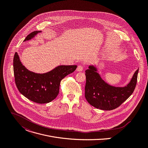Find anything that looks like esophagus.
I'll use <instances>...</instances> for the list:
<instances>
[{
	"mask_svg": "<svg viewBox=\"0 0 148 148\" xmlns=\"http://www.w3.org/2000/svg\"><path fill=\"white\" fill-rule=\"evenodd\" d=\"M83 70V66L82 65H78L77 69V71H82Z\"/></svg>",
	"mask_w": 148,
	"mask_h": 148,
	"instance_id": "1",
	"label": "esophagus"
}]
</instances>
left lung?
<instances>
[{"instance_id": "left-lung-1", "label": "left lung", "mask_w": 148, "mask_h": 148, "mask_svg": "<svg viewBox=\"0 0 148 148\" xmlns=\"http://www.w3.org/2000/svg\"><path fill=\"white\" fill-rule=\"evenodd\" d=\"M97 71V69L93 65H90L85 71V97L89 104L97 109L103 110L115 109L125 101L135 90L139 69L134 73L130 83L123 87L108 84Z\"/></svg>"}]
</instances>
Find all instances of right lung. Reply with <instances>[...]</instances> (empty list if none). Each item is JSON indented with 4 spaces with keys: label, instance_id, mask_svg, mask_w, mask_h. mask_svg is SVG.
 <instances>
[{
    "label": "right lung",
    "instance_id": "obj_1",
    "mask_svg": "<svg viewBox=\"0 0 148 148\" xmlns=\"http://www.w3.org/2000/svg\"><path fill=\"white\" fill-rule=\"evenodd\" d=\"M41 32H31L24 41L31 39ZM77 67V65H60L47 73L37 74L26 69L17 52L13 58L15 81L19 91L28 99L39 104L48 103L54 100L59 93L61 80L74 72Z\"/></svg>",
    "mask_w": 148,
    "mask_h": 148
}]
</instances>
